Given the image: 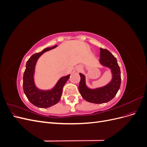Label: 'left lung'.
<instances>
[{
	"label": "left lung",
	"instance_id": "1",
	"mask_svg": "<svg viewBox=\"0 0 147 147\" xmlns=\"http://www.w3.org/2000/svg\"><path fill=\"white\" fill-rule=\"evenodd\" d=\"M100 63L112 70L113 78L111 82L102 88L91 90L86 86L85 77L82 74H80V93L84 100L94 104L105 103L113 99L121 85V71L117 59L106 49L100 48Z\"/></svg>",
	"mask_w": 147,
	"mask_h": 147
}]
</instances>
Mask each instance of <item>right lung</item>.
<instances>
[{"instance_id":"add662e5","label":"right lung","mask_w":147,"mask_h":147,"mask_svg":"<svg viewBox=\"0 0 147 147\" xmlns=\"http://www.w3.org/2000/svg\"><path fill=\"white\" fill-rule=\"evenodd\" d=\"M56 47L57 45L52 48H47L41 52L34 54L26 63L23 75V90L28 100L37 107L48 108L57 104L61 97L63 86L70 77L69 75L61 78L55 87L50 91H41L35 86L34 73L37 59L44 52Z\"/></svg>"}]
</instances>
